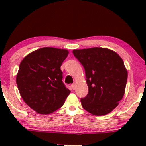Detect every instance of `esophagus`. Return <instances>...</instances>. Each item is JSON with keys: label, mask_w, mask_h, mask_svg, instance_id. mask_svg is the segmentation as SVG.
Here are the masks:
<instances>
[{"label": "esophagus", "mask_w": 146, "mask_h": 146, "mask_svg": "<svg viewBox=\"0 0 146 146\" xmlns=\"http://www.w3.org/2000/svg\"><path fill=\"white\" fill-rule=\"evenodd\" d=\"M71 88H72V89L73 90H75L76 89V83H73L71 85Z\"/></svg>", "instance_id": "1"}]
</instances>
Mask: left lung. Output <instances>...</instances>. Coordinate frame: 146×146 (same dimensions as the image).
I'll list each match as a JSON object with an SVG mask.
<instances>
[{"label": "left lung", "instance_id": "1", "mask_svg": "<svg viewBox=\"0 0 146 146\" xmlns=\"http://www.w3.org/2000/svg\"><path fill=\"white\" fill-rule=\"evenodd\" d=\"M73 55L85 68L88 93L81 98L84 110L95 116L109 114L123 98L128 73L114 51L94 47L74 49Z\"/></svg>", "mask_w": 146, "mask_h": 146}]
</instances>
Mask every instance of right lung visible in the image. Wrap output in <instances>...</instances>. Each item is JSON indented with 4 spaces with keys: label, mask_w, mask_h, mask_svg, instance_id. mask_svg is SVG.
<instances>
[{
    "label": "right lung",
    "mask_w": 146,
    "mask_h": 146,
    "mask_svg": "<svg viewBox=\"0 0 146 146\" xmlns=\"http://www.w3.org/2000/svg\"><path fill=\"white\" fill-rule=\"evenodd\" d=\"M66 49L44 47L26 56L20 63L16 82L25 102L37 113L48 114L64 104L70 91L62 81Z\"/></svg>",
    "instance_id": "right-lung-1"
}]
</instances>
